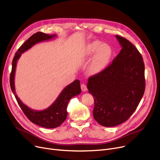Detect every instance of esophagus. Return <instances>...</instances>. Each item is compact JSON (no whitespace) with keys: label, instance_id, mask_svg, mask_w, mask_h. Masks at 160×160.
I'll use <instances>...</instances> for the list:
<instances>
[{"label":"esophagus","instance_id":"obj_1","mask_svg":"<svg viewBox=\"0 0 160 160\" xmlns=\"http://www.w3.org/2000/svg\"><path fill=\"white\" fill-rule=\"evenodd\" d=\"M81 89L83 92H85V91H86L88 90L87 86L84 84V83H82V84H81Z\"/></svg>","mask_w":160,"mask_h":160}]
</instances>
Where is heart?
<instances>
[{
	"instance_id": "heart-1",
	"label": "heart",
	"mask_w": 160,
	"mask_h": 160,
	"mask_svg": "<svg viewBox=\"0 0 160 160\" xmlns=\"http://www.w3.org/2000/svg\"><path fill=\"white\" fill-rule=\"evenodd\" d=\"M93 60L89 66V72L96 74L102 71L108 63L112 56V50L107 44H102L99 41H93L86 46L83 49L82 58L84 60L93 56Z\"/></svg>"
}]
</instances>
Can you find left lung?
Listing matches in <instances>:
<instances>
[{"label": "left lung", "mask_w": 160, "mask_h": 160, "mask_svg": "<svg viewBox=\"0 0 160 160\" xmlns=\"http://www.w3.org/2000/svg\"><path fill=\"white\" fill-rule=\"evenodd\" d=\"M122 48L112 63L88 79L95 101L94 119L103 127H115L135 112L145 89V64L136 47L115 36Z\"/></svg>", "instance_id": "left-lung-1"}]
</instances>
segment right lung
Segmentation results:
<instances>
[{"instance_id": "right-lung-1", "label": "right lung", "mask_w": 160, "mask_h": 160, "mask_svg": "<svg viewBox=\"0 0 160 160\" xmlns=\"http://www.w3.org/2000/svg\"><path fill=\"white\" fill-rule=\"evenodd\" d=\"M56 37V34L48 35L43 32H37L30 37L20 47L15 53L12 62V68L10 74V87L15 98L21 110L27 117V118L33 123L40 127L47 128H54L61 125L66 119L67 116V108L71 98L81 93L80 81L76 80L69 85L65 87L62 93L58 96L54 102L44 110L37 111L32 110L22 102L19 98L17 96L15 89L14 78L17 62L22 53L27 51L36 43L41 41H48Z\"/></svg>"}]
</instances>
